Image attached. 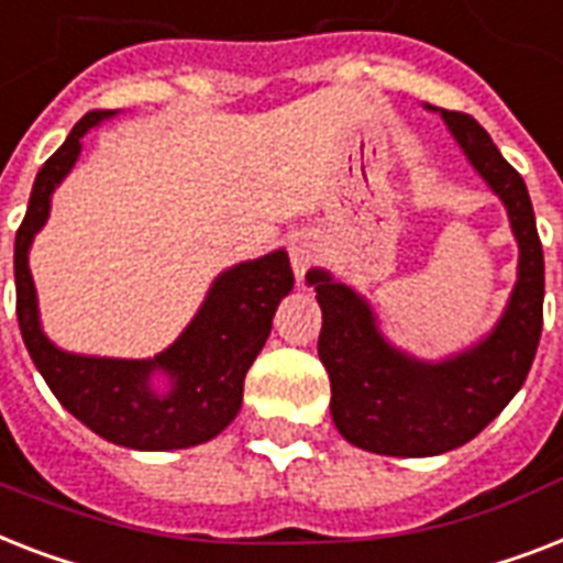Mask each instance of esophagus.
<instances>
[{
  "mask_svg": "<svg viewBox=\"0 0 563 563\" xmlns=\"http://www.w3.org/2000/svg\"><path fill=\"white\" fill-rule=\"evenodd\" d=\"M317 241H313L308 232H302V235H296L294 241H290V267H294L296 273V282H302L305 273L317 264Z\"/></svg>",
  "mask_w": 563,
  "mask_h": 563,
  "instance_id": "34e87169",
  "label": "esophagus"
}]
</instances>
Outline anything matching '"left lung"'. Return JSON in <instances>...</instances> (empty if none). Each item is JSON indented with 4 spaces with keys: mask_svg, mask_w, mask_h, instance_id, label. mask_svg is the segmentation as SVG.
I'll list each match as a JSON object with an SVG mask.
<instances>
[{
    "mask_svg": "<svg viewBox=\"0 0 563 563\" xmlns=\"http://www.w3.org/2000/svg\"><path fill=\"white\" fill-rule=\"evenodd\" d=\"M439 112L509 211L520 246L517 285L492 334L467 352L424 363L386 343L357 290L328 269H308L322 308L317 349L331 377V418L345 442L380 456H435L483 433L523 386L543 328V250L523 177L471 115Z\"/></svg>",
    "mask_w": 563,
    "mask_h": 563,
    "instance_id": "1",
    "label": "left lung"
}]
</instances>
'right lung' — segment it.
Segmentation results:
<instances>
[{
    "instance_id": "1",
    "label": "right lung",
    "mask_w": 563,
    "mask_h": 563,
    "mask_svg": "<svg viewBox=\"0 0 563 563\" xmlns=\"http://www.w3.org/2000/svg\"><path fill=\"white\" fill-rule=\"evenodd\" d=\"M110 115L87 112L34 179L13 244L16 319L48 389L92 433L133 451H179L214 439L238 416L244 377L267 343L278 302L294 290V269L285 250H276L220 273L177 343L154 360L60 352L40 328L29 250L48 218L52 191L78 162L80 139Z\"/></svg>"
}]
</instances>
